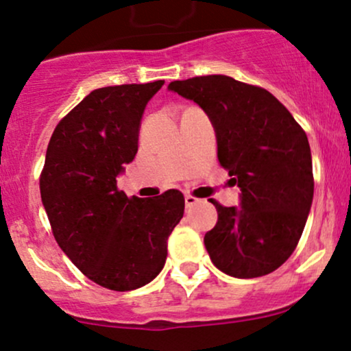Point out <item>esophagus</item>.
<instances>
[{
    "mask_svg": "<svg viewBox=\"0 0 351 351\" xmlns=\"http://www.w3.org/2000/svg\"><path fill=\"white\" fill-rule=\"evenodd\" d=\"M197 197H194V196H191V194H186V196H184V204H186V208H193L194 204H197Z\"/></svg>",
    "mask_w": 351,
    "mask_h": 351,
    "instance_id": "34e87169",
    "label": "esophagus"
}]
</instances>
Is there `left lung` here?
Masks as SVG:
<instances>
[{
	"label": "left lung",
	"instance_id": "left-lung-1",
	"mask_svg": "<svg viewBox=\"0 0 351 351\" xmlns=\"http://www.w3.org/2000/svg\"><path fill=\"white\" fill-rule=\"evenodd\" d=\"M204 109L217 137V158L242 191L239 208L217 209L204 235L216 267L234 278H258L296 250L314 196L311 147L304 129L265 88L226 75L168 84Z\"/></svg>",
	"mask_w": 351,
	"mask_h": 351
}]
</instances>
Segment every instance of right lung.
<instances>
[{
	"label": "right lung",
	"instance_id": "add662e5",
	"mask_svg": "<svg viewBox=\"0 0 351 351\" xmlns=\"http://www.w3.org/2000/svg\"><path fill=\"white\" fill-rule=\"evenodd\" d=\"M163 80L91 91L55 128L39 184L52 234L71 263L112 291L145 286L162 271L184 213L176 189L128 197L116 176L138 149L143 109Z\"/></svg>",
	"mask_w": 351,
	"mask_h": 351
}]
</instances>
